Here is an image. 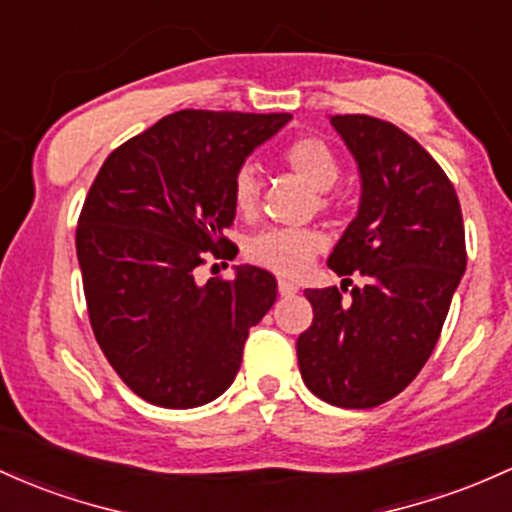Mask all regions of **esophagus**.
<instances>
[{
	"mask_svg": "<svg viewBox=\"0 0 512 512\" xmlns=\"http://www.w3.org/2000/svg\"><path fill=\"white\" fill-rule=\"evenodd\" d=\"M296 291H299V286L294 282H289V279H279V294L282 296H294Z\"/></svg>",
	"mask_w": 512,
	"mask_h": 512,
	"instance_id": "esophagus-1",
	"label": "esophagus"
}]
</instances>
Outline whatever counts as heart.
I'll return each instance as SVG.
<instances>
[{
    "instance_id": "1",
    "label": "heart",
    "mask_w": 512,
    "mask_h": 512,
    "mask_svg": "<svg viewBox=\"0 0 512 512\" xmlns=\"http://www.w3.org/2000/svg\"><path fill=\"white\" fill-rule=\"evenodd\" d=\"M282 162L291 172H296L303 182L318 194L330 192L340 179V160L325 140L316 136H301L286 143L282 148ZM230 199L235 211L250 216L260 201V182L250 165L238 167L230 184ZM323 247V235L316 230H289V228H269L250 238L245 247V255L255 265L272 269L277 274L294 277L308 267V262L318 255Z\"/></svg>"
}]
</instances>
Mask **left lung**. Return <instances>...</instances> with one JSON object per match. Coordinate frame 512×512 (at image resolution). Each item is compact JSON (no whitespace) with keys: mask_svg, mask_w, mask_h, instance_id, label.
<instances>
[{"mask_svg":"<svg viewBox=\"0 0 512 512\" xmlns=\"http://www.w3.org/2000/svg\"><path fill=\"white\" fill-rule=\"evenodd\" d=\"M357 162V216L328 257L352 299L306 289L313 325L296 340L303 384L338 408H374L398 396L435 350L464 277L457 192L420 143L372 116H330Z\"/></svg>","mask_w":512,"mask_h":512,"instance_id":"1","label":"left lung"}]
</instances>
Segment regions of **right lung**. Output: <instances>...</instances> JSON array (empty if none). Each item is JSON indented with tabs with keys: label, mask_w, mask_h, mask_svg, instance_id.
<instances>
[{
	"label": "right lung",
	"mask_w": 512,
	"mask_h": 512,
	"mask_svg": "<svg viewBox=\"0 0 512 512\" xmlns=\"http://www.w3.org/2000/svg\"><path fill=\"white\" fill-rule=\"evenodd\" d=\"M291 114L177 111L106 157L77 223L94 338L123 384L160 408H196L235 381L243 345L277 301L267 269L196 282L221 257L247 155Z\"/></svg>",
	"instance_id": "obj_1"
}]
</instances>
